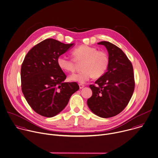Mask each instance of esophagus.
I'll return each instance as SVG.
<instances>
[{
	"mask_svg": "<svg viewBox=\"0 0 158 158\" xmlns=\"http://www.w3.org/2000/svg\"><path fill=\"white\" fill-rule=\"evenodd\" d=\"M79 87H80V89H82V88H83L85 87V86H84L83 85H81V84H79Z\"/></svg>",
	"mask_w": 158,
	"mask_h": 158,
	"instance_id": "34e87169",
	"label": "esophagus"
}]
</instances>
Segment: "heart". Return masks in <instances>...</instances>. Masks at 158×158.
<instances>
[{"label": "heart", "instance_id": "heart-1", "mask_svg": "<svg viewBox=\"0 0 158 158\" xmlns=\"http://www.w3.org/2000/svg\"><path fill=\"white\" fill-rule=\"evenodd\" d=\"M73 59H69L64 56L57 57V64L59 67L65 72H73L75 62H82V70L73 73L69 77L71 81L83 84L93 77L99 78L105 74L109 65V56L103 50L88 45H81L72 51Z\"/></svg>", "mask_w": 158, "mask_h": 158}]
</instances>
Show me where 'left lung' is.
Wrapping results in <instances>:
<instances>
[{
  "label": "left lung",
  "mask_w": 158,
  "mask_h": 158,
  "mask_svg": "<svg viewBox=\"0 0 158 158\" xmlns=\"http://www.w3.org/2000/svg\"><path fill=\"white\" fill-rule=\"evenodd\" d=\"M108 52L107 72L90 85L92 96L88 99L89 109L102 118H110L121 113L129 102L135 88L133 66L119 48L109 42H101Z\"/></svg>",
  "instance_id": "1"
}]
</instances>
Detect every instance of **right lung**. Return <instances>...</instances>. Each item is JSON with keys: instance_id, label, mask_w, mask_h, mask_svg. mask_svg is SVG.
<instances>
[{"instance_id": "1", "label": "right lung", "mask_w": 158, "mask_h": 158, "mask_svg": "<svg viewBox=\"0 0 158 158\" xmlns=\"http://www.w3.org/2000/svg\"><path fill=\"white\" fill-rule=\"evenodd\" d=\"M73 45L44 40L29 50L23 62L22 92L31 107L43 116L57 114L79 89L77 82H64L67 77L57 64V57Z\"/></svg>"}]
</instances>
